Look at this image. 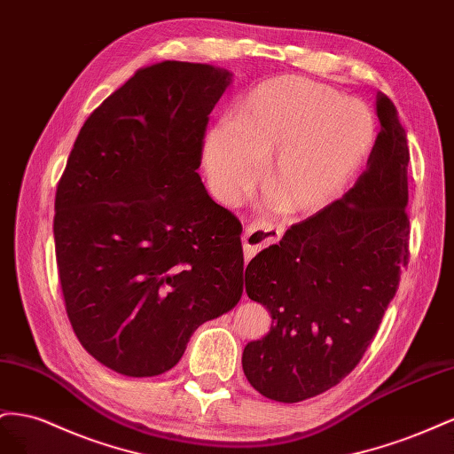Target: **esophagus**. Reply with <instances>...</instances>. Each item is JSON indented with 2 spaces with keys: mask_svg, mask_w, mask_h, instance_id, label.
<instances>
[{
  "mask_svg": "<svg viewBox=\"0 0 454 454\" xmlns=\"http://www.w3.org/2000/svg\"><path fill=\"white\" fill-rule=\"evenodd\" d=\"M281 238V231L268 223H254L245 228L243 234V254L245 261H251V258L270 243H276Z\"/></svg>",
  "mask_w": 454,
  "mask_h": 454,
  "instance_id": "obj_1",
  "label": "esophagus"
}]
</instances>
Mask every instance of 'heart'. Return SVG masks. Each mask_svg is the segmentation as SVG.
<instances>
[{"label": "heart", "instance_id": "heart-1", "mask_svg": "<svg viewBox=\"0 0 454 454\" xmlns=\"http://www.w3.org/2000/svg\"><path fill=\"white\" fill-rule=\"evenodd\" d=\"M374 121L364 102L334 89L281 75L256 85L228 125L209 129L203 163L223 200L247 192L271 159L264 186L278 193L283 213H312L331 203L364 165Z\"/></svg>", "mask_w": 454, "mask_h": 454}]
</instances>
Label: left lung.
<instances>
[{
	"instance_id": "obj_1",
	"label": "left lung",
	"mask_w": 454,
	"mask_h": 454,
	"mask_svg": "<svg viewBox=\"0 0 454 454\" xmlns=\"http://www.w3.org/2000/svg\"><path fill=\"white\" fill-rule=\"evenodd\" d=\"M380 133L354 188L293 224L245 270V293L271 316L243 349L256 392L299 403L327 392L359 364L409 262L407 133L377 93Z\"/></svg>"
}]
</instances>
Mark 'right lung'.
I'll use <instances>...</instances> for the list:
<instances>
[{
    "label": "right lung",
    "mask_w": 454,
    "mask_h": 454,
    "mask_svg": "<svg viewBox=\"0 0 454 454\" xmlns=\"http://www.w3.org/2000/svg\"><path fill=\"white\" fill-rule=\"evenodd\" d=\"M211 64L140 68L89 115L55 198L72 329L125 377L173 369L243 293L241 224L198 173L209 114L231 83Z\"/></svg>",
    "instance_id": "obj_1"
}]
</instances>
